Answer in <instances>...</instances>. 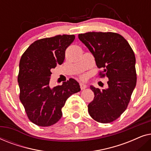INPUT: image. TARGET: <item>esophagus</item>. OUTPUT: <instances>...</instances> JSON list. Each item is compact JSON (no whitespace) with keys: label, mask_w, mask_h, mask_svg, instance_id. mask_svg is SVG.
<instances>
[{"label":"esophagus","mask_w":151,"mask_h":151,"mask_svg":"<svg viewBox=\"0 0 151 151\" xmlns=\"http://www.w3.org/2000/svg\"><path fill=\"white\" fill-rule=\"evenodd\" d=\"M80 88H81V89H84V88L87 87V85H86V84L83 83V82H80Z\"/></svg>","instance_id":"34e87169"}]
</instances>
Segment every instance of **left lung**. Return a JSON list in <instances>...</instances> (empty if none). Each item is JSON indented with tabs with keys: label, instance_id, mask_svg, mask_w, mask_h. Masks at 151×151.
Listing matches in <instances>:
<instances>
[{
	"label": "left lung",
	"instance_id": "8db88e82",
	"mask_svg": "<svg viewBox=\"0 0 151 151\" xmlns=\"http://www.w3.org/2000/svg\"><path fill=\"white\" fill-rule=\"evenodd\" d=\"M78 38L95 58L96 65L102 68L100 76L108 78L104 89L90 88L94 99L88 105L91 117L101 123H110L127 109L136 86L135 56L127 40L113 32H87Z\"/></svg>",
	"mask_w": 151,
	"mask_h": 151
}]
</instances>
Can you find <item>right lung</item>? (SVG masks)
<instances>
[{
  "mask_svg": "<svg viewBox=\"0 0 151 151\" xmlns=\"http://www.w3.org/2000/svg\"><path fill=\"white\" fill-rule=\"evenodd\" d=\"M75 39L74 35H58L33 42L22 54L18 82L20 100L31 122L49 127L61 118L62 108L72 94L80 91L71 78L60 86H49L51 70L63 64L65 51Z\"/></svg>",
  "mask_w": 151,
  "mask_h": 151,
  "instance_id": "right-lung-1",
  "label": "right lung"
}]
</instances>
